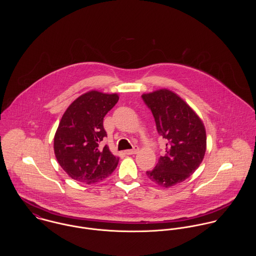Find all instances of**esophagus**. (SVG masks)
Masks as SVG:
<instances>
[{
	"label": "esophagus",
	"mask_w": 256,
	"mask_h": 256,
	"mask_svg": "<svg viewBox=\"0 0 256 256\" xmlns=\"http://www.w3.org/2000/svg\"><path fill=\"white\" fill-rule=\"evenodd\" d=\"M138 150H139V148L137 146H135L132 150H125V154H135L138 152Z\"/></svg>",
	"instance_id": "esophagus-1"
}]
</instances>
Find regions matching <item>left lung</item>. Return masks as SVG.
<instances>
[{"instance_id": "8db88e82", "label": "left lung", "mask_w": 256, "mask_h": 256, "mask_svg": "<svg viewBox=\"0 0 256 256\" xmlns=\"http://www.w3.org/2000/svg\"><path fill=\"white\" fill-rule=\"evenodd\" d=\"M158 134L168 140L166 154L146 172L152 182L168 188L187 180L199 168L207 146L203 121L176 92L160 88L143 94Z\"/></svg>"}]
</instances>
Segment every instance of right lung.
I'll return each instance as SVG.
<instances>
[{"instance_id": "add662e5", "label": "right lung", "mask_w": 256, "mask_h": 256, "mask_svg": "<svg viewBox=\"0 0 256 256\" xmlns=\"http://www.w3.org/2000/svg\"><path fill=\"white\" fill-rule=\"evenodd\" d=\"M117 94L90 90L69 106L54 136V152L61 168L76 182L96 183L108 178L119 158L102 148L104 118L118 102Z\"/></svg>"}]
</instances>
